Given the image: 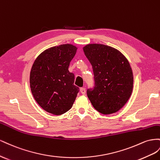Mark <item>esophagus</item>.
<instances>
[{
    "label": "esophagus",
    "instance_id": "obj_1",
    "mask_svg": "<svg viewBox=\"0 0 160 160\" xmlns=\"http://www.w3.org/2000/svg\"><path fill=\"white\" fill-rule=\"evenodd\" d=\"M80 92L82 94H86V88H80Z\"/></svg>",
    "mask_w": 160,
    "mask_h": 160
}]
</instances>
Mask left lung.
<instances>
[{
    "label": "left lung",
    "mask_w": 160,
    "mask_h": 160,
    "mask_svg": "<svg viewBox=\"0 0 160 160\" xmlns=\"http://www.w3.org/2000/svg\"><path fill=\"white\" fill-rule=\"evenodd\" d=\"M83 50L94 76V88L87 90L92 106L104 115L119 111L133 91V75L129 62L118 50L103 44H88Z\"/></svg>",
    "instance_id": "obj_1"
}]
</instances>
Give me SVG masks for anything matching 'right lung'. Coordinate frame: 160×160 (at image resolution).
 Returning a JSON list of instances; mask_svg holds the SVG:
<instances>
[{"label": "right lung", "instance_id": "1", "mask_svg": "<svg viewBox=\"0 0 160 160\" xmlns=\"http://www.w3.org/2000/svg\"><path fill=\"white\" fill-rule=\"evenodd\" d=\"M77 48L63 44L45 49L36 58L30 72V88L43 110L60 115L72 108L79 92L74 75L68 70Z\"/></svg>", "mask_w": 160, "mask_h": 160}]
</instances>
